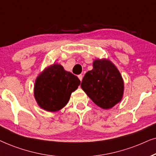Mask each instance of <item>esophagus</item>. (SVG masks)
Masks as SVG:
<instances>
[{"label": "esophagus", "mask_w": 156, "mask_h": 156, "mask_svg": "<svg viewBox=\"0 0 156 156\" xmlns=\"http://www.w3.org/2000/svg\"><path fill=\"white\" fill-rule=\"evenodd\" d=\"M78 78H79V80H80V81H81L82 79H83V75H82V74H80V75H78Z\"/></svg>", "instance_id": "obj_1"}]
</instances>
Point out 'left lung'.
<instances>
[{
	"instance_id": "1",
	"label": "left lung",
	"mask_w": 156,
	"mask_h": 156,
	"mask_svg": "<svg viewBox=\"0 0 156 156\" xmlns=\"http://www.w3.org/2000/svg\"><path fill=\"white\" fill-rule=\"evenodd\" d=\"M80 86L93 103L103 109L111 108L123 98V78L108 59L95 60L93 69L86 73Z\"/></svg>"
}]
</instances>
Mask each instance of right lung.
<instances>
[{
    "instance_id": "add662e5",
    "label": "right lung",
    "mask_w": 156,
    "mask_h": 156,
    "mask_svg": "<svg viewBox=\"0 0 156 156\" xmlns=\"http://www.w3.org/2000/svg\"><path fill=\"white\" fill-rule=\"evenodd\" d=\"M80 80L61 64L54 63L45 68L37 77L34 97L41 108L56 112L67 104L71 93L78 88Z\"/></svg>"
}]
</instances>
